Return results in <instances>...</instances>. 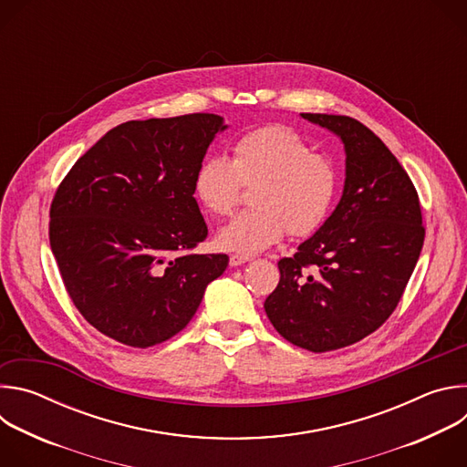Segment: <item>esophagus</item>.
<instances>
[{
    "label": "esophagus",
    "instance_id": "1",
    "mask_svg": "<svg viewBox=\"0 0 467 467\" xmlns=\"http://www.w3.org/2000/svg\"><path fill=\"white\" fill-rule=\"evenodd\" d=\"M247 260H251L249 254H231L229 264H231V265H240V264H244V262H247Z\"/></svg>",
    "mask_w": 467,
    "mask_h": 467
}]
</instances>
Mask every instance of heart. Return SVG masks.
Returning <instances> with one entry per match:
<instances>
[{"mask_svg": "<svg viewBox=\"0 0 467 467\" xmlns=\"http://www.w3.org/2000/svg\"><path fill=\"white\" fill-rule=\"evenodd\" d=\"M231 161L207 157L197 166L192 190L209 214L229 216L242 186H254L253 211L238 214L218 233V245L236 253H258L286 233L305 238L317 233L337 205L340 175L330 159L288 125L251 129L233 142Z\"/></svg>", "mask_w": 467, "mask_h": 467, "instance_id": "heart-1", "label": "heart"}]
</instances>
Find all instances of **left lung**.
I'll list each match as a JSON object with an SVG mask.
<instances>
[{"mask_svg": "<svg viewBox=\"0 0 467 467\" xmlns=\"http://www.w3.org/2000/svg\"><path fill=\"white\" fill-rule=\"evenodd\" d=\"M301 116L342 139L348 177L325 225L277 262L281 279L264 308L285 340L325 353L360 342L391 316L425 227L412 179L371 129L349 116Z\"/></svg>", "mask_w": 467, "mask_h": 467, "instance_id": "obj_1", "label": "left lung"}]
</instances>
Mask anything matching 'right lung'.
I'll return each mask as SVG.
<instances>
[{"instance_id":"1","label":"right lung","mask_w":467,"mask_h":467,"mask_svg":"<svg viewBox=\"0 0 467 467\" xmlns=\"http://www.w3.org/2000/svg\"><path fill=\"white\" fill-rule=\"evenodd\" d=\"M223 118L193 112L130 119L60 181L49 244L62 285L101 335L146 349L181 332L225 253H192L209 236L192 182Z\"/></svg>"}]
</instances>
